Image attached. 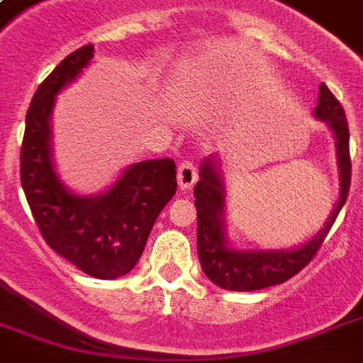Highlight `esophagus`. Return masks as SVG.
Returning <instances> with one entry per match:
<instances>
[{
  "label": "esophagus",
  "mask_w": 363,
  "mask_h": 363,
  "mask_svg": "<svg viewBox=\"0 0 363 363\" xmlns=\"http://www.w3.org/2000/svg\"><path fill=\"white\" fill-rule=\"evenodd\" d=\"M198 181V173H196V167H194L190 162H182L177 169V182H179V188L181 190H190V188L196 184Z\"/></svg>",
  "instance_id": "34e87169"
}]
</instances>
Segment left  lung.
Here are the masks:
<instances>
[{
    "label": "left lung",
    "mask_w": 363,
    "mask_h": 363,
    "mask_svg": "<svg viewBox=\"0 0 363 363\" xmlns=\"http://www.w3.org/2000/svg\"><path fill=\"white\" fill-rule=\"evenodd\" d=\"M316 121L326 122L335 139L339 196L326 224L311 239L292 248H238L226 230V182L218 154H211L199 165V181L194 188L198 211V258L201 269L216 286L233 292H252L275 286L309 264L343 209L350 186L349 124L335 96L322 82L313 111Z\"/></svg>",
    "instance_id": "8db88e82"
}]
</instances>
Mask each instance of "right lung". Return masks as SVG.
Wrapping results in <instances>:
<instances>
[{"instance_id":"add662e5","label":"right lung","mask_w":363,"mask_h":363,"mask_svg":"<svg viewBox=\"0 0 363 363\" xmlns=\"http://www.w3.org/2000/svg\"><path fill=\"white\" fill-rule=\"evenodd\" d=\"M94 58V47L62 60L33 94L20 150V181L31 215L52 250L96 279H118L141 258L160 211L177 192L175 162L143 160L128 165L107 190L82 196L65 186L52 156L56 96Z\"/></svg>"}]
</instances>
